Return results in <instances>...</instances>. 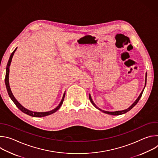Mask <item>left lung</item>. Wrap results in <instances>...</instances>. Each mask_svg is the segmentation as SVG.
<instances>
[{
  "label": "left lung",
  "mask_w": 158,
  "mask_h": 158,
  "mask_svg": "<svg viewBox=\"0 0 158 158\" xmlns=\"http://www.w3.org/2000/svg\"><path fill=\"white\" fill-rule=\"evenodd\" d=\"M146 79H147V74L146 75V81H145V85L146 84ZM144 89H143V90L142 91V92H141V93L140 94V95H139V96L138 97V98L136 100V101H135L128 109H125V110H119V111H115V112H109V111H105V110H101V109H99V107H98L96 106V104L94 103V102L93 101V100H92V99H91V95H89V99H90V101H91V102L93 104V106L95 107H96L98 109H99V110H101L102 112H104V113H106V114H110V115H114V116H118V115H121V114H124V113H126L127 112H128L129 110H130L133 107H134L135 106H136V104H137V103L138 102V101H139V99H140V98H141V96H142V94H143V91H144Z\"/></svg>",
  "instance_id": "8db88e82"
}]
</instances>
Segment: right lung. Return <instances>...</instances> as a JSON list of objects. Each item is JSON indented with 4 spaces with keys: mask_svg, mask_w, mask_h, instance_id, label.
Segmentation results:
<instances>
[{
    "mask_svg": "<svg viewBox=\"0 0 158 158\" xmlns=\"http://www.w3.org/2000/svg\"><path fill=\"white\" fill-rule=\"evenodd\" d=\"M17 48L12 52V53L11 54L10 56V58H9V60L8 61V63H7V67H6V77H5V83H6V88H7V92H8V94H9V97L10 98V99L12 100V101L14 102V104L16 105V106L22 111L24 113L29 115V116H32V117H37V118H40V117H44V116H48V115H50V114H52L53 113H54L55 112H56L60 107V106H62V103H63V101H64V97H65V93L63 95V97H62V99L61 100V102H60V104H59V106L55 108L54 109L52 110H50V111H48V112H33V111H31V110H29L27 109H26L25 107H24L23 106H22L16 99L15 98H14V96H13L12 93V91L10 90V86H9V67L10 65V63H11V61H12V57L14 56V52H15Z\"/></svg>",
    "mask_w": 158,
    "mask_h": 158,
    "instance_id": "obj_1",
    "label": "right lung"
}]
</instances>
